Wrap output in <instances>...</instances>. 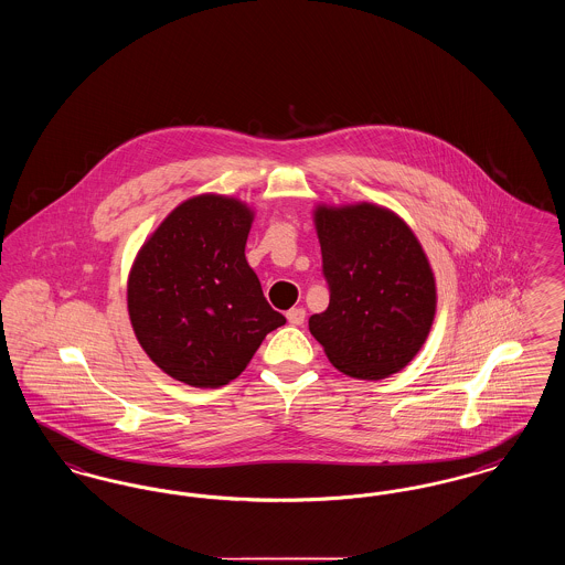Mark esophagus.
<instances>
[{"label": "esophagus", "mask_w": 565, "mask_h": 565, "mask_svg": "<svg viewBox=\"0 0 565 565\" xmlns=\"http://www.w3.org/2000/svg\"><path fill=\"white\" fill-rule=\"evenodd\" d=\"M305 309L302 307H295V309H290L288 313H286V318H288V322L292 323V326H300V323H305Z\"/></svg>", "instance_id": "esophagus-1"}]
</instances>
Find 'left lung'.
<instances>
[{
  "label": "left lung",
  "mask_w": 565,
  "mask_h": 565,
  "mask_svg": "<svg viewBox=\"0 0 565 565\" xmlns=\"http://www.w3.org/2000/svg\"><path fill=\"white\" fill-rule=\"evenodd\" d=\"M330 302L309 330L334 369L379 381L424 348L436 316L430 260L401 215L375 203L313 210Z\"/></svg>",
  "instance_id": "8db88e82"
}]
</instances>
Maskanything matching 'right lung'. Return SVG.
<instances>
[{
	"label": "right lung",
	"mask_w": 565,
	"mask_h": 565,
	"mask_svg": "<svg viewBox=\"0 0 565 565\" xmlns=\"http://www.w3.org/2000/svg\"><path fill=\"white\" fill-rule=\"evenodd\" d=\"M254 210L196 194L162 220L135 256L127 307L141 350L192 387L242 375L270 330L286 323L245 260Z\"/></svg>",
	"instance_id": "add662e5"
}]
</instances>
